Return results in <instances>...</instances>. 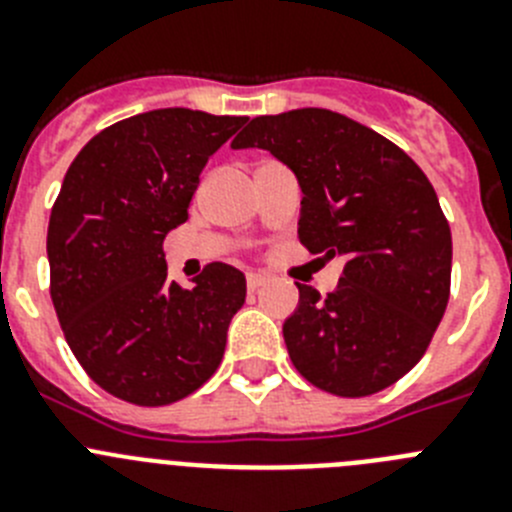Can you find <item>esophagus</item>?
<instances>
[{"instance_id": "obj_1", "label": "esophagus", "mask_w": 512, "mask_h": 512, "mask_svg": "<svg viewBox=\"0 0 512 512\" xmlns=\"http://www.w3.org/2000/svg\"><path fill=\"white\" fill-rule=\"evenodd\" d=\"M264 282H266V274H261V271H248L246 274L248 292H256V289H259Z\"/></svg>"}]
</instances>
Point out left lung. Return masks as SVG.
<instances>
[{"label": "left lung", "mask_w": 512, "mask_h": 512, "mask_svg": "<svg viewBox=\"0 0 512 512\" xmlns=\"http://www.w3.org/2000/svg\"><path fill=\"white\" fill-rule=\"evenodd\" d=\"M233 148H264L295 171L302 246L346 261L328 297L297 284L282 328L297 372L338 397L405 377L451 289V230L428 176L392 140L320 107L253 117Z\"/></svg>", "instance_id": "left-lung-1"}]
</instances>
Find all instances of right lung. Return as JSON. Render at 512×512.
<instances>
[{"label": "right lung", "mask_w": 512, "mask_h": 512, "mask_svg": "<svg viewBox=\"0 0 512 512\" xmlns=\"http://www.w3.org/2000/svg\"><path fill=\"white\" fill-rule=\"evenodd\" d=\"M246 117L187 107L140 112L94 135L63 176L48 223L51 300L84 372L133 405L200 390L246 302L235 266L169 282L164 238L187 223L212 153Z\"/></svg>", "instance_id": "add662e5"}]
</instances>
